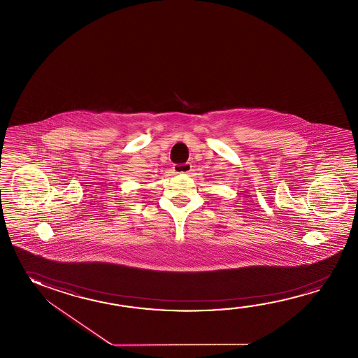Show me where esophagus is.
I'll return each instance as SVG.
<instances>
[{
  "label": "esophagus",
  "mask_w": 358,
  "mask_h": 358,
  "mask_svg": "<svg viewBox=\"0 0 358 358\" xmlns=\"http://www.w3.org/2000/svg\"><path fill=\"white\" fill-rule=\"evenodd\" d=\"M192 170V166L191 164H175L173 166V171L176 172V173H188V172H191Z\"/></svg>",
  "instance_id": "1"
}]
</instances>
